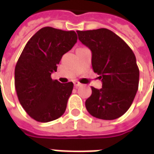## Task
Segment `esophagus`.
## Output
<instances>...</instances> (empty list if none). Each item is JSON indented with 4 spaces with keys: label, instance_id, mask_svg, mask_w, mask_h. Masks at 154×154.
<instances>
[{
    "label": "esophagus",
    "instance_id": "esophagus-1",
    "mask_svg": "<svg viewBox=\"0 0 154 154\" xmlns=\"http://www.w3.org/2000/svg\"><path fill=\"white\" fill-rule=\"evenodd\" d=\"M73 83H74V86H75L76 88H77V87H79V86L82 85L81 83H80L79 82H77V81H75V82H73Z\"/></svg>",
    "mask_w": 154,
    "mask_h": 154
}]
</instances>
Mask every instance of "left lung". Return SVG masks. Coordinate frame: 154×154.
<instances>
[{"label":"left lung","mask_w":154,"mask_h":154,"mask_svg":"<svg viewBox=\"0 0 154 154\" xmlns=\"http://www.w3.org/2000/svg\"><path fill=\"white\" fill-rule=\"evenodd\" d=\"M77 33L78 39L92 51V66L102 81V88L92 87L86 109L98 119H117L131 107L138 89L139 69L134 53L107 29Z\"/></svg>","instance_id":"8db88e82"}]
</instances>
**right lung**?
Masks as SVG:
<instances>
[{
    "label": "right lung",
    "instance_id": "1",
    "mask_svg": "<svg viewBox=\"0 0 154 154\" xmlns=\"http://www.w3.org/2000/svg\"><path fill=\"white\" fill-rule=\"evenodd\" d=\"M77 40L74 31L45 27L26 44L16 65L15 88L21 105L33 120L49 122L66 111L73 83H60L51 76Z\"/></svg>",
    "mask_w": 154,
    "mask_h": 154
}]
</instances>
